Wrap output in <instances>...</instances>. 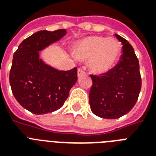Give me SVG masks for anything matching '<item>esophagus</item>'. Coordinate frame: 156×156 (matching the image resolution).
Here are the masks:
<instances>
[{
    "label": "esophagus",
    "mask_w": 156,
    "mask_h": 156,
    "mask_svg": "<svg viewBox=\"0 0 156 156\" xmlns=\"http://www.w3.org/2000/svg\"><path fill=\"white\" fill-rule=\"evenodd\" d=\"M85 74V71L83 70V69H78V76L80 77V76H83Z\"/></svg>",
    "instance_id": "34e87169"
}]
</instances>
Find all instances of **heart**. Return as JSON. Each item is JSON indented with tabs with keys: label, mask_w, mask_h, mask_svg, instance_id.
<instances>
[{
	"label": "heart",
	"mask_w": 156,
	"mask_h": 156,
	"mask_svg": "<svg viewBox=\"0 0 156 156\" xmlns=\"http://www.w3.org/2000/svg\"><path fill=\"white\" fill-rule=\"evenodd\" d=\"M121 44L115 38L90 36L77 43L76 57L90 61V69L96 74L108 73L116 65L121 54Z\"/></svg>",
	"instance_id": "1"
}]
</instances>
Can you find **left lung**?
Listing matches in <instances>:
<instances>
[{
    "label": "left lung",
    "mask_w": 156,
    "mask_h": 156,
    "mask_svg": "<svg viewBox=\"0 0 156 156\" xmlns=\"http://www.w3.org/2000/svg\"><path fill=\"white\" fill-rule=\"evenodd\" d=\"M115 35L123 44L120 61L108 73L90 75V109L105 119H116L128 113L135 105L142 87L139 62L133 47L124 38Z\"/></svg>",
    "instance_id": "obj_1"
}]
</instances>
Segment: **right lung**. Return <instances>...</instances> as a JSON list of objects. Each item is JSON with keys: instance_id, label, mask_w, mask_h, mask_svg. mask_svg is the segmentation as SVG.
Returning <instances> with one entry per match:
<instances>
[{"instance_id": "obj_1", "label": "right lung", "mask_w": 156, "mask_h": 156, "mask_svg": "<svg viewBox=\"0 0 156 156\" xmlns=\"http://www.w3.org/2000/svg\"><path fill=\"white\" fill-rule=\"evenodd\" d=\"M66 35L65 29L40 30L24 40L13 54L9 83L21 106L36 115L61 108L78 80L74 67L63 71L40 58V52Z\"/></svg>"}]
</instances>
